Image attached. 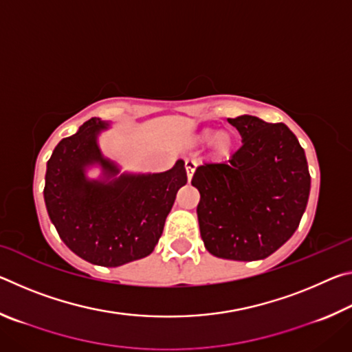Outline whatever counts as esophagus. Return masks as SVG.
<instances>
[{"instance_id": "1", "label": "esophagus", "mask_w": 352, "mask_h": 352, "mask_svg": "<svg viewBox=\"0 0 352 352\" xmlns=\"http://www.w3.org/2000/svg\"><path fill=\"white\" fill-rule=\"evenodd\" d=\"M184 168H186V174H188V182L192 180V175H194V170L197 168V163L194 162V160H186V163H184Z\"/></svg>"}]
</instances>
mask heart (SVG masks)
Here are the masks:
<instances>
[{"instance_id": "b5f03b06", "label": "heart", "mask_w": 352, "mask_h": 352, "mask_svg": "<svg viewBox=\"0 0 352 352\" xmlns=\"http://www.w3.org/2000/svg\"><path fill=\"white\" fill-rule=\"evenodd\" d=\"M194 142L197 144H208L211 142V148L217 157H228L236 147L237 136L230 130H219L214 127H204L194 135Z\"/></svg>"}]
</instances>
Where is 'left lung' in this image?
I'll return each instance as SVG.
<instances>
[{
  "instance_id": "8db88e82",
  "label": "left lung",
  "mask_w": 352,
  "mask_h": 352,
  "mask_svg": "<svg viewBox=\"0 0 352 352\" xmlns=\"http://www.w3.org/2000/svg\"><path fill=\"white\" fill-rule=\"evenodd\" d=\"M242 147L228 163L194 172L197 217L208 252L222 259L258 261L295 233L311 192L305 148L285 124L250 115L228 119Z\"/></svg>"
}]
</instances>
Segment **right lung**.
Here are the masks:
<instances>
[{
	"instance_id": "add662e5",
	"label": "right lung",
	"mask_w": 352,
	"mask_h": 352,
	"mask_svg": "<svg viewBox=\"0 0 352 352\" xmlns=\"http://www.w3.org/2000/svg\"><path fill=\"white\" fill-rule=\"evenodd\" d=\"M109 127L91 118L58 142L46 164L43 194L71 252L94 265L119 267L153 252L188 177L183 160L160 174H121L99 147V135ZM93 167L101 169L98 179L87 177Z\"/></svg>"
}]
</instances>
